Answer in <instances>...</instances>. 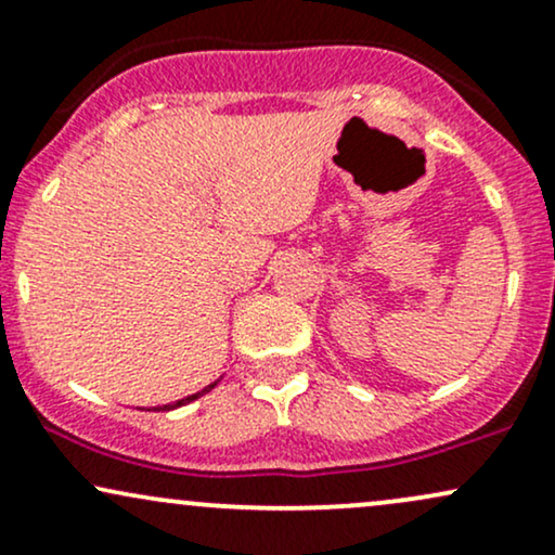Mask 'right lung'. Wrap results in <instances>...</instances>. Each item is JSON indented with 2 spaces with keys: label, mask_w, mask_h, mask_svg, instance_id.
<instances>
[{
  "label": "right lung",
  "mask_w": 555,
  "mask_h": 555,
  "mask_svg": "<svg viewBox=\"0 0 555 555\" xmlns=\"http://www.w3.org/2000/svg\"><path fill=\"white\" fill-rule=\"evenodd\" d=\"M216 384H219V380H214V384H208L206 388H201V391L190 393V397H184V399H180V401H171V404H164V406H154V412H169V410H177V406H184V404H190V401L201 399L203 393H208V391H211V388H214Z\"/></svg>",
  "instance_id": "add662e5"
}]
</instances>
